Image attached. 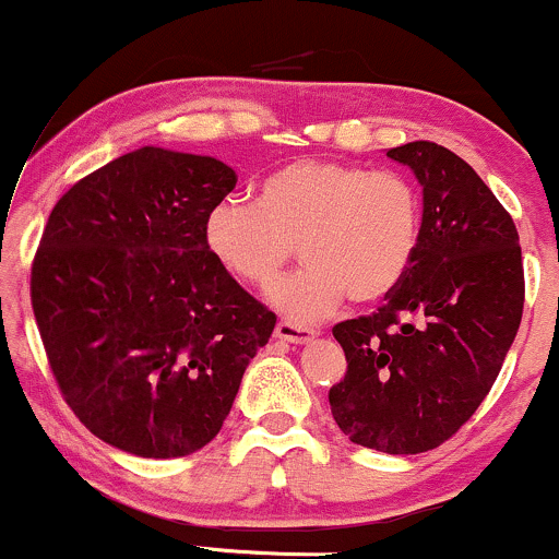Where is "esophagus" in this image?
Segmentation results:
<instances>
[{
    "instance_id": "1",
    "label": "esophagus",
    "mask_w": 559,
    "mask_h": 559,
    "mask_svg": "<svg viewBox=\"0 0 559 559\" xmlns=\"http://www.w3.org/2000/svg\"><path fill=\"white\" fill-rule=\"evenodd\" d=\"M275 338H281V342H288V344H307L316 338V331L305 329V325H297V323H288V320H278V325H275Z\"/></svg>"
}]
</instances>
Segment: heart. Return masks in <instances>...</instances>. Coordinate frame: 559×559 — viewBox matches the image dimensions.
Wrapping results in <instances>:
<instances>
[{
  "mask_svg": "<svg viewBox=\"0 0 559 559\" xmlns=\"http://www.w3.org/2000/svg\"><path fill=\"white\" fill-rule=\"evenodd\" d=\"M420 199L400 173L338 159H294L258 186V204L221 199L204 217V247L252 288L275 284L294 252L307 267L271 292L294 323L333 316L352 297H389L413 265Z\"/></svg>",
  "mask_w": 559,
  "mask_h": 559,
  "instance_id": "obj_1",
  "label": "heart"
}]
</instances>
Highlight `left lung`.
Here are the masks:
<instances>
[{
  "mask_svg": "<svg viewBox=\"0 0 559 559\" xmlns=\"http://www.w3.org/2000/svg\"><path fill=\"white\" fill-rule=\"evenodd\" d=\"M386 157L423 186L420 241L402 284L373 312L333 325L346 376L331 413L355 444L418 454L471 420L523 318L518 228L478 173L433 141Z\"/></svg>",
  "mask_w": 559,
  "mask_h": 559,
  "instance_id": "obj_1",
  "label": "left lung"
}]
</instances>
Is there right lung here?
I'll return each mask as SVG.
<instances>
[{"label": "right lung", "mask_w": 559, "mask_h": 559, "mask_svg": "<svg viewBox=\"0 0 559 559\" xmlns=\"http://www.w3.org/2000/svg\"><path fill=\"white\" fill-rule=\"evenodd\" d=\"M236 186L215 157L141 146L60 197L31 267L57 386L83 426L136 457L215 439L275 316L204 247Z\"/></svg>", "instance_id": "1"}]
</instances>
